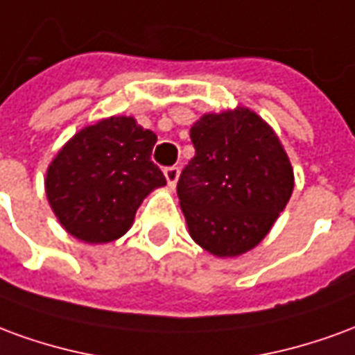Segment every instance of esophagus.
<instances>
[{
  "label": "esophagus",
  "mask_w": 355,
  "mask_h": 355,
  "mask_svg": "<svg viewBox=\"0 0 355 355\" xmlns=\"http://www.w3.org/2000/svg\"><path fill=\"white\" fill-rule=\"evenodd\" d=\"M163 175L167 178V186H169V188H175V186H177L178 175H180V169H178V167H167V169L163 171Z\"/></svg>",
  "instance_id": "esophagus-1"
}]
</instances>
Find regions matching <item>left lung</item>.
<instances>
[{
  "mask_svg": "<svg viewBox=\"0 0 355 355\" xmlns=\"http://www.w3.org/2000/svg\"><path fill=\"white\" fill-rule=\"evenodd\" d=\"M196 155L177 193L192 239L215 257H239L266 238L295 188L275 131L243 106L211 112L192 125Z\"/></svg>",
  "mask_w": 355,
  "mask_h": 355,
  "instance_id": "1",
  "label": "left lung"
}]
</instances>
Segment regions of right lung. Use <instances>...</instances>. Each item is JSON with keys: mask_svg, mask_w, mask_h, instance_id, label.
<instances>
[{"mask_svg": "<svg viewBox=\"0 0 355 355\" xmlns=\"http://www.w3.org/2000/svg\"><path fill=\"white\" fill-rule=\"evenodd\" d=\"M157 137L131 116L83 127L47 167L45 193L60 226L83 243L129 230L148 193L167 184L150 155Z\"/></svg>", "mask_w": 355, "mask_h": 355, "instance_id": "add662e5", "label": "right lung"}]
</instances>
